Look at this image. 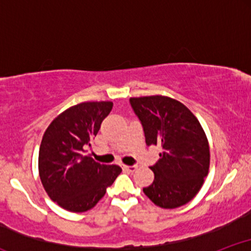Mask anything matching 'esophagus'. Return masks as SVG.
<instances>
[{
  "mask_svg": "<svg viewBox=\"0 0 251 251\" xmlns=\"http://www.w3.org/2000/svg\"><path fill=\"white\" fill-rule=\"evenodd\" d=\"M138 166L137 165H124L123 169L125 170V171H128V172H134L135 170H137Z\"/></svg>",
  "mask_w": 251,
  "mask_h": 251,
  "instance_id": "esophagus-1",
  "label": "esophagus"
}]
</instances>
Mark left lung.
Instances as JSON below:
<instances>
[{
  "mask_svg": "<svg viewBox=\"0 0 251 251\" xmlns=\"http://www.w3.org/2000/svg\"><path fill=\"white\" fill-rule=\"evenodd\" d=\"M142 123L146 145L163 152L151 166L154 180L143 191L155 205L179 208L198 194L208 176L210 149L198 119L185 105L164 96L131 98Z\"/></svg>",
  "mask_w": 251,
  "mask_h": 251,
  "instance_id": "left-lung-1",
  "label": "left lung"
}]
</instances>
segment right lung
I'll use <instances>...</instances> for the list:
<instances>
[{
  "label": "right lung",
  "mask_w": 251,
  "mask_h": 251,
  "mask_svg": "<svg viewBox=\"0 0 251 251\" xmlns=\"http://www.w3.org/2000/svg\"><path fill=\"white\" fill-rule=\"evenodd\" d=\"M112 107L111 101L77 103L59 114L43 134L40 179L50 200L65 210L85 212L96 206L122 172L120 166L85 154Z\"/></svg>",
  "instance_id": "right-lung-1"
}]
</instances>
